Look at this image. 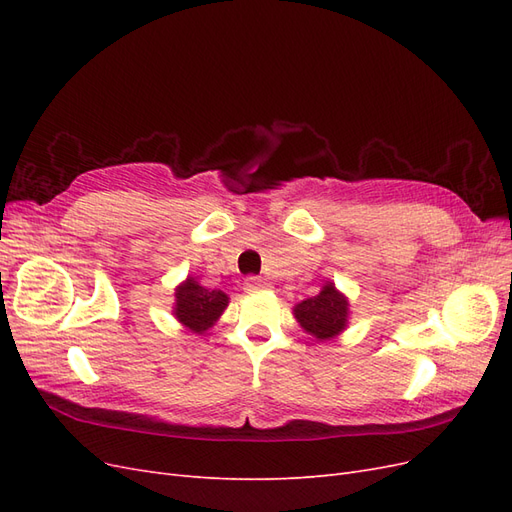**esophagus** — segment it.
<instances>
[{
	"mask_svg": "<svg viewBox=\"0 0 512 512\" xmlns=\"http://www.w3.org/2000/svg\"><path fill=\"white\" fill-rule=\"evenodd\" d=\"M267 288H269V284L265 280H260V277H256V275L247 277V280H245V290L247 292H260V290H267Z\"/></svg>",
	"mask_w": 512,
	"mask_h": 512,
	"instance_id": "1",
	"label": "esophagus"
}]
</instances>
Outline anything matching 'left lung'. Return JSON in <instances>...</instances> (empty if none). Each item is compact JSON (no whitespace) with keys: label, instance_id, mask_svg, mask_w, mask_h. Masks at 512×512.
I'll list each match as a JSON object with an SVG mask.
<instances>
[{"label":"left lung","instance_id":"1","mask_svg":"<svg viewBox=\"0 0 512 512\" xmlns=\"http://www.w3.org/2000/svg\"><path fill=\"white\" fill-rule=\"evenodd\" d=\"M294 318L301 327L320 342L337 337L348 327L350 303L346 294L339 292L333 282L324 284L316 297H309L294 305Z\"/></svg>","mask_w":512,"mask_h":512}]
</instances>
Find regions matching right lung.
Returning a JSON list of instances; mask_svg holds the SVG:
<instances>
[{"label": "right lung", "mask_w": 512, "mask_h": 512, "mask_svg": "<svg viewBox=\"0 0 512 512\" xmlns=\"http://www.w3.org/2000/svg\"><path fill=\"white\" fill-rule=\"evenodd\" d=\"M228 307V294L200 286L194 277L175 288V318L194 333L209 331L224 309Z\"/></svg>", "instance_id": "add662e5"}]
</instances>
